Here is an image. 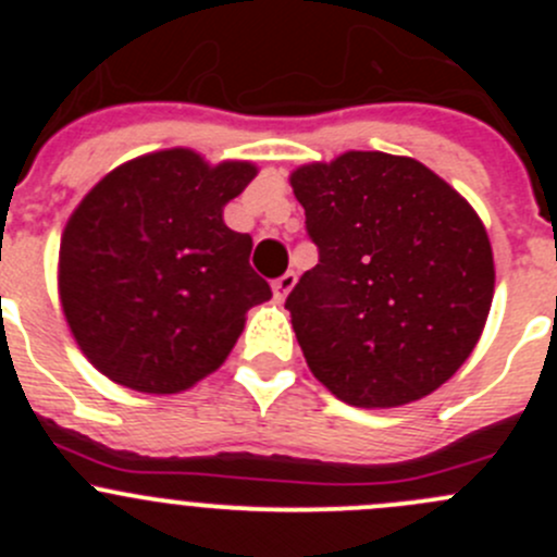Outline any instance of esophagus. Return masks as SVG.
Wrapping results in <instances>:
<instances>
[{"label":"esophagus","mask_w":557,"mask_h":557,"mask_svg":"<svg viewBox=\"0 0 557 557\" xmlns=\"http://www.w3.org/2000/svg\"><path fill=\"white\" fill-rule=\"evenodd\" d=\"M294 285H296V274L294 272H285L283 277L274 280V283H272L274 299H285V296H288L290 290H294Z\"/></svg>","instance_id":"esophagus-1"}]
</instances>
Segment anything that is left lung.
I'll list each match as a JSON object with an SVG mask.
<instances>
[{
	"mask_svg": "<svg viewBox=\"0 0 557 557\" xmlns=\"http://www.w3.org/2000/svg\"><path fill=\"white\" fill-rule=\"evenodd\" d=\"M318 263L285 299L312 374L352 407L418 401L474 350L493 301L485 226L414 159L350 150L290 174Z\"/></svg>",
	"mask_w": 557,
	"mask_h": 557,
	"instance_id": "obj_1",
	"label": "left lung"
}]
</instances>
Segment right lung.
Segmentation results:
<instances>
[{
	"label": "right lung",
	"instance_id": "add662e5",
	"mask_svg": "<svg viewBox=\"0 0 557 557\" xmlns=\"http://www.w3.org/2000/svg\"><path fill=\"white\" fill-rule=\"evenodd\" d=\"M256 166H207L161 150L110 172L61 237L59 290L88 361L112 383L177 393L215 372L245 312L272 296L250 267L252 237L223 223V205Z\"/></svg>",
	"mask_w": 557,
	"mask_h": 557
}]
</instances>
